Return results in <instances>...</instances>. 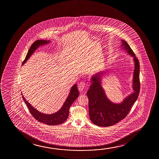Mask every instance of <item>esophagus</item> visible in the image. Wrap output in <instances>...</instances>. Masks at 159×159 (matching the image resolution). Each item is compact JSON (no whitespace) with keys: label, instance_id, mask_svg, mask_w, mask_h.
I'll use <instances>...</instances> for the list:
<instances>
[{"label":"esophagus","instance_id":"obj_1","mask_svg":"<svg viewBox=\"0 0 159 159\" xmlns=\"http://www.w3.org/2000/svg\"><path fill=\"white\" fill-rule=\"evenodd\" d=\"M85 85H86V84H85V82H83H83L79 83L78 85L79 90L80 92L83 91V90L85 88Z\"/></svg>","mask_w":159,"mask_h":159}]
</instances>
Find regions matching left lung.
<instances>
[{
  "mask_svg": "<svg viewBox=\"0 0 159 159\" xmlns=\"http://www.w3.org/2000/svg\"><path fill=\"white\" fill-rule=\"evenodd\" d=\"M121 41L122 47L129 54L134 57L135 63L133 77L134 92L125 98L121 103H113L107 98L101 85L102 75L105 72L97 73L92 76V84L87 92L89 102V115L91 122L98 126H111L123 120L128 114L139 95V61L128 43L124 39Z\"/></svg>",
  "mask_w": 159,
  "mask_h": 159,
  "instance_id": "1",
  "label": "left lung"
}]
</instances>
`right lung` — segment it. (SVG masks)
<instances>
[{"mask_svg":"<svg viewBox=\"0 0 159 159\" xmlns=\"http://www.w3.org/2000/svg\"><path fill=\"white\" fill-rule=\"evenodd\" d=\"M49 42H50L49 41H46L43 39H39L34 42L32 44L30 48H29L25 59L23 62V64L26 62V61L29 59L31 55L33 54V52H35V50H36L39 46H43L44 44H48ZM22 96L24 102H25L26 106L28 107L30 112L36 120L39 122L47 124L49 125H56L63 123V122L67 119L70 107L76 98L78 97L79 91L77 85L75 84L71 88L70 94L60 110L56 113L50 115L44 114L37 111L36 109L31 105L30 104H29V102L25 99L24 96H23L22 93Z\"/></svg>","mask_w":159,"mask_h":159,"instance_id":"1","label":"right lung"}]
</instances>
